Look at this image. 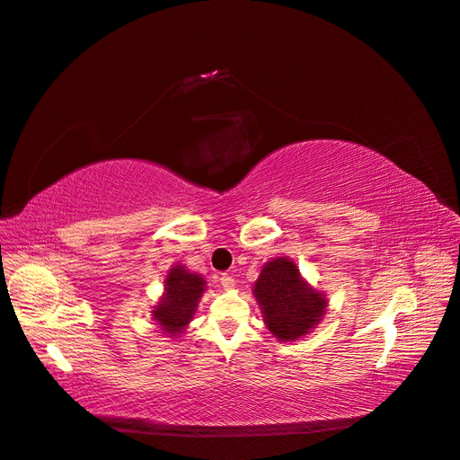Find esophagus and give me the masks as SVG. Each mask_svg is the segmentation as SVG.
Listing matches in <instances>:
<instances>
[{"label": "esophagus", "instance_id": "34e87169", "mask_svg": "<svg viewBox=\"0 0 460 460\" xmlns=\"http://www.w3.org/2000/svg\"><path fill=\"white\" fill-rule=\"evenodd\" d=\"M220 281H222L224 288H227V291H231V288L234 287V278H233V276H229V274H222Z\"/></svg>", "mask_w": 460, "mask_h": 460}]
</instances>
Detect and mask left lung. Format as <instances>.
Instances as JSON below:
<instances>
[{
  "label": "left lung",
  "instance_id": "left-lung-1",
  "mask_svg": "<svg viewBox=\"0 0 460 460\" xmlns=\"http://www.w3.org/2000/svg\"><path fill=\"white\" fill-rule=\"evenodd\" d=\"M253 295L262 321L279 341H296L315 328L326 313V296L313 288L296 264L278 257L264 264Z\"/></svg>",
  "mask_w": 460,
  "mask_h": 460
}]
</instances>
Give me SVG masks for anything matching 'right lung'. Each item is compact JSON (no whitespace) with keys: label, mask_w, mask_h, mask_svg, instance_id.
I'll list each match as a JSON object with an SVG mask.
<instances>
[{"label":"right lung","mask_w":460,"mask_h":460,"mask_svg":"<svg viewBox=\"0 0 460 460\" xmlns=\"http://www.w3.org/2000/svg\"><path fill=\"white\" fill-rule=\"evenodd\" d=\"M164 285V295L153 309V321L162 330L160 333L175 337L193 319L207 283L199 274L188 272L181 264H175L169 269Z\"/></svg>","instance_id":"obj_1"}]
</instances>
